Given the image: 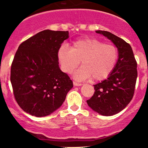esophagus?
Wrapping results in <instances>:
<instances>
[{"label":"esophagus","instance_id":"esophagus-1","mask_svg":"<svg viewBox=\"0 0 148 148\" xmlns=\"http://www.w3.org/2000/svg\"><path fill=\"white\" fill-rule=\"evenodd\" d=\"M73 85L75 86H82V84H80V83H77L76 82H73Z\"/></svg>","mask_w":148,"mask_h":148}]
</instances>
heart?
Returning <instances> with one entry per match:
<instances>
[{
    "label": "heart",
    "mask_w": 148,
    "mask_h": 148,
    "mask_svg": "<svg viewBox=\"0 0 148 148\" xmlns=\"http://www.w3.org/2000/svg\"><path fill=\"white\" fill-rule=\"evenodd\" d=\"M119 52L112 44H105L94 38H85L75 41L70 49L65 46L58 50V58L62 71L71 73L79 64L83 67L74 76L79 80L92 77L94 82L106 79L116 65Z\"/></svg>",
    "instance_id": "heart-1"
}]
</instances>
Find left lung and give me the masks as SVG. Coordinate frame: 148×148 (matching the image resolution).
<instances>
[{
    "label": "left lung",
    "instance_id": "1",
    "mask_svg": "<svg viewBox=\"0 0 148 148\" xmlns=\"http://www.w3.org/2000/svg\"><path fill=\"white\" fill-rule=\"evenodd\" d=\"M110 40L119 50V59L106 79L94 86V94L87 100L92 110L104 116L116 114L132 100L136 84L137 70L132 48L118 36L106 31H96Z\"/></svg>",
    "mask_w": 148,
    "mask_h": 148
}]
</instances>
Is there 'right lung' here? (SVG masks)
I'll return each mask as SVG.
<instances>
[{
    "mask_svg": "<svg viewBox=\"0 0 148 148\" xmlns=\"http://www.w3.org/2000/svg\"><path fill=\"white\" fill-rule=\"evenodd\" d=\"M68 31L44 30L20 44L11 68L16 102L25 112L37 117L58 109L73 87L58 66V50Z\"/></svg>",
    "mask_w": 148,
    "mask_h": 148,
    "instance_id": "add662e5",
    "label": "right lung"
}]
</instances>
